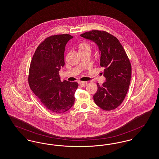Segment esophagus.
I'll list each match as a JSON object with an SVG mask.
<instances>
[{
    "label": "esophagus",
    "instance_id": "1",
    "mask_svg": "<svg viewBox=\"0 0 159 159\" xmlns=\"http://www.w3.org/2000/svg\"><path fill=\"white\" fill-rule=\"evenodd\" d=\"M88 83L87 82H81L79 83V84L82 86V87H85L88 85Z\"/></svg>",
    "mask_w": 159,
    "mask_h": 159
}]
</instances>
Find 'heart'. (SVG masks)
<instances>
[{
	"label": "heart",
	"mask_w": 159,
	"mask_h": 159,
	"mask_svg": "<svg viewBox=\"0 0 159 159\" xmlns=\"http://www.w3.org/2000/svg\"><path fill=\"white\" fill-rule=\"evenodd\" d=\"M79 50L80 51H86V50H90L91 45L88 43L83 42L79 45Z\"/></svg>",
	"instance_id": "obj_1"
}]
</instances>
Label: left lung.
Returning <instances> with one entry per match:
<instances>
[{"label":"left lung","instance_id":"1","mask_svg":"<svg viewBox=\"0 0 159 159\" xmlns=\"http://www.w3.org/2000/svg\"><path fill=\"white\" fill-rule=\"evenodd\" d=\"M81 37L93 41L101 52L100 65L104 68L106 82L93 95L96 104L105 111L118 107L127 95L131 81V65L119 40L105 31L92 30Z\"/></svg>","mask_w":159,"mask_h":159}]
</instances>
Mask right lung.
I'll return each instance as SVG.
<instances>
[{"label":"right lung","mask_w":159,"mask_h":159,"mask_svg":"<svg viewBox=\"0 0 159 159\" xmlns=\"http://www.w3.org/2000/svg\"><path fill=\"white\" fill-rule=\"evenodd\" d=\"M73 38L69 34L51 35L38 45L32 57L28 83L45 108L62 114L72 107L78 83L61 82L60 68L64 66L66 45Z\"/></svg>","instance_id":"add662e5"}]
</instances>
